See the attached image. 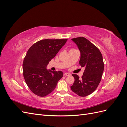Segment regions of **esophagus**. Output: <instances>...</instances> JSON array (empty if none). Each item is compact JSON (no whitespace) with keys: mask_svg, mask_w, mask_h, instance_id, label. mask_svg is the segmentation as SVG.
Returning <instances> with one entry per match:
<instances>
[{"mask_svg":"<svg viewBox=\"0 0 127 127\" xmlns=\"http://www.w3.org/2000/svg\"><path fill=\"white\" fill-rule=\"evenodd\" d=\"M64 76H69L70 75V74H69V73H64Z\"/></svg>","mask_w":127,"mask_h":127,"instance_id":"1","label":"esophagus"}]
</instances>
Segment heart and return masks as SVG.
<instances>
[{
    "label": "heart",
    "mask_w": 127,
    "mask_h": 127,
    "mask_svg": "<svg viewBox=\"0 0 127 127\" xmlns=\"http://www.w3.org/2000/svg\"><path fill=\"white\" fill-rule=\"evenodd\" d=\"M71 50H73V49H71Z\"/></svg>",
    "instance_id": "heart-1"
}]
</instances>
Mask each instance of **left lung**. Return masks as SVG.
Returning a JSON list of instances; mask_svg holds the SVG:
<instances>
[{
    "label": "left lung",
    "instance_id": "left-lung-1",
    "mask_svg": "<svg viewBox=\"0 0 127 127\" xmlns=\"http://www.w3.org/2000/svg\"><path fill=\"white\" fill-rule=\"evenodd\" d=\"M80 52L79 64L85 68L82 78L72 74L75 82L70 86L71 91L82 97H85L95 91L101 82L104 70L102 53L95 45L84 37L71 39Z\"/></svg>",
    "mask_w": 127,
    "mask_h": 127
}]
</instances>
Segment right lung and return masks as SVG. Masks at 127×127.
<instances>
[{"label":"right lung","mask_w":127,"mask_h":127,"mask_svg":"<svg viewBox=\"0 0 127 127\" xmlns=\"http://www.w3.org/2000/svg\"><path fill=\"white\" fill-rule=\"evenodd\" d=\"M67 39H44L33 44L27 52L23 63V76L30 90L44 97L55 89L63 77L61 71L47 69L49 61L66 43Z\"/></svg>","instance_id":"obj_1"}]
</instances>
